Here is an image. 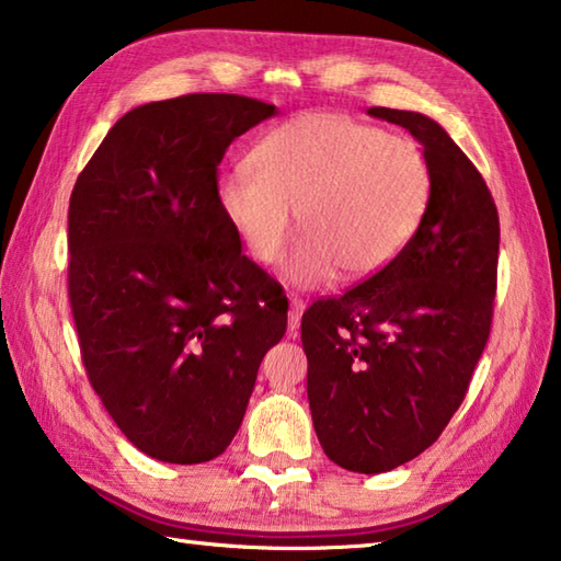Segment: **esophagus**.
<instances>
[{
	"instance_id": "34e87169",
	"label": "esophagus",
	"mask_w": 561,
	"mask_h": 561,
	"mask_svg": "<svg viewBox=\"0 0 561 561\" xmlns=\"http://www.w3.org/2000/svg\"><path fill=\"white\" fill-rule=\"evenodd\" d=\"M301 314H304V301L291 297L289 299V331L291 334H297V329L301 324Z\"/></svg>"
}]
</instances>
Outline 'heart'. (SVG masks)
Returning a JSON list of instances; mask_svg holds the SVG:
<instances>
[{
	"label": "heart",
	"mask_w": 561,
	"mask_h": 561,
	"mask_svg": "<svg viewBox=\"0 0 561 561\" xmlns=\"http://www.w3.org/2000/svg\"><path fill=\"white\" fill-rule=\"evenodd\" d=\"M431 168L413 140L339 113H304L272 128L217 183V203L252 260L284 264L297 289L386 270L413 240L431 203Z\"/></svg>",
	"instance_id": "1"
}]
</instances>
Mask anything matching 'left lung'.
<instances>
[{
	"instance_id": "obj_1",
	"label": "left lung",
	"mask_w": 561,
	"mask_h": 561,
	"mask_svg": "<svg viewBox=\"0 0 561 561\" xmlns=\"http://www.w3.org/2000/svg\"><path fill=\"white\" fill-rule=\"evenodd\" d=\"M423 146L431 203L405 250L301 317L321 448L344 470L388 472L438 440L485 351L500 220L485 180L433 118L368 108Z\"/></svg>"
}]
</instances>
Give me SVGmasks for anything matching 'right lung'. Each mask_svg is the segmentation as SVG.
<instances>
[{"label": "right lung", "instance_id": "1", "mask_svg": "<svg viewBox=\"0 0 561 561\" xmlns=\"http://www.w3.org/2000/svg\"><path fill=\"white\" fill-rule=\"evenodd\" d=\"M272 116V103L234 93L146 103L73 185L69 299L83 366L121 433L156 460L222 455L287 331V297L244 257L217 203L225 150Z\"/></svg>", "mask_w": 561, "mask_h": 561}]
</instances>
